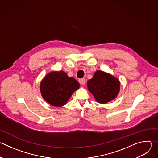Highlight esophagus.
<instances>
[{
    "label": "esophagus",
    "instance_id": "34e87169",
    "mask_svg": "<svg viewBox=\"0 0 158 158\" xmlns=\"http://www.w3.org/2000/svg\"><path fill=\"white\" fill-rule=\"evenodd\" d=\"M79 83H80L81 84H82V85L84 84H85V79H84V78L80 79L79 80Z\"/></svg>",
    "mask_w": 158,
    "mask_h": 158
}]
</instances>
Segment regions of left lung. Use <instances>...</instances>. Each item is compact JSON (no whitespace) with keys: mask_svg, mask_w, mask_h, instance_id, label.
I'll list each match as a JSON object with an SVG mask.
<instances>
[{"mask_svg":"<svg viewBox=\"0 0 158 158\" xmlns=\"http://www.w3.org/2000/svg\"><path fill=\"white\" fill-rule=\"evenodd\" d=\"M87 84L89 92L100 104H106L114 99L120 90L119 79L102 71H97Z\"/></svg>","mask_w":158,"mask_h":158,"instance_id":"left-lung-1","label":"left lung"}]
</instances>
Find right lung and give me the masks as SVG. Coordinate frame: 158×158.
<instances>
[{"instance_id":"right-lung-1","label":"right lung","mask_w":158,"mask_h":158,"mask_svg":"<svg viewBox=\"0 0 158 158\" xmlns=\"http://www.w3.org/2000/svg\"><path fill=\"white\" fill-rule=\"evenodd\" d=\"M79 86L74 78L69 77L64 71H53L42 79L40 91L47 102L56 107H61L67 103Z\"/></svg>"}]
</instances>
